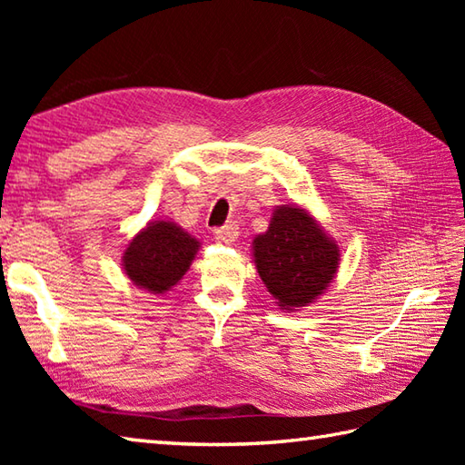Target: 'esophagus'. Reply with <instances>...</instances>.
I'll return each instance as SVG.
<instances>
[{
    "mask_svg": "<svg viewBox=\"0 0 465 465\" xmlns=\"http://www.w3.org/2000/svg\"><path fill=\"white\" fill-rule=\"evenodd\" d=\"M215 235H217V238H220L222 242H225V243H232V242L235 240V235H238V225H235L233 222H227L225 225L217 227V230H215Z\"/></svg>",
    "mask_w": 465,
    "mask_h": 465,
    "instance_id": "1",
    "label": "esophagus"
}]
</instances>
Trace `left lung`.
Returning a JSON list of instances; mask_svg holds the SVG:
<instances>
[{
	"instance_id": "left-lung-1",
	"label": "left lung",
	"mask_w": 465,
	"mask_h": 465,
	"mask_svg": "<svg viewBox=\"0 0 465 465\" xmlns=\"http://www.w3.org/2000/svg\"><path fill=\"white\" fill-rule=\"evenodd\" d=\"M253 262L282 310L302 308L328 288L340 250L298 205L278 207L268 232L253 240Z\"/></svg>"
}]
</instances>
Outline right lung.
Masks as SVG:
<instances>
[{
	"label": "right lung",
	"mask_w": 465,
	"mask_h": 465,
	"mask_svg": "<svg viewBox=\"0 0 465 465\" xmlns=\"http://www.w3.org/2000/svg\"><path fill=\"white\" fill-rule=\"evenodd\" d=\"M197 248L200 243L182 227L172 222H152L125 250L124 270L140 288L163 293L190 270Z\"/></svg>",
	"instance_id": "right-lung-1"
}]
</instances>
